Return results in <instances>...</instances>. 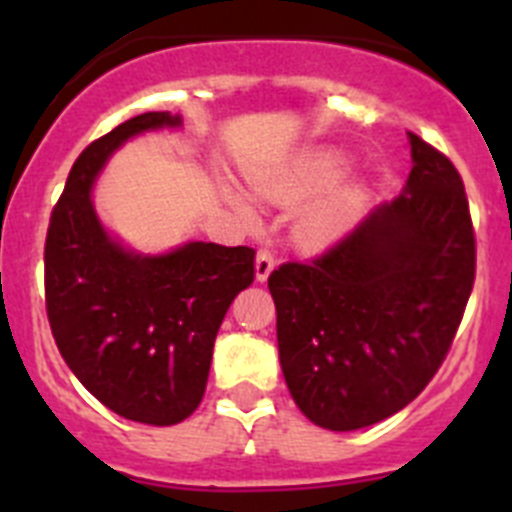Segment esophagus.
Returning <instances> with one entry per match:
<instances>
[{
    "label": "esophagus",
    "mask_w": 512,
    "mask_h": 512,
    "mask_svg": "<svg viewBox=\"0 0 512 512\" xmlns=\"http://www.w3.org/2000/svg\"><path fill=\"white\" fill-rule=\"evenodd\" d=\"M271 269H274V253H271L269 248H261V251L256 253V279H259V282H266Z\"/></svg>",
    "instance_id": "1"
}]
</instances>
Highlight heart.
Here are the masks:
<instances>
[{
	"mask_svg": "<svg viewBox=\"0 0 512 512\" xmlns=\"http://www.w3.org/2000/svg\"><path fill=\"white\" fill-rule=\"evenodd\" d=\"M348 164H351L348 156L338 148H312L277 174L259 179L256 192L264 200L277 202V205H295V202L312 200V197H318L325 189L333 187L348 171ZM230 200H233L235 210L241 212V217L253 220L256 212L246 197L230 194ZM361 202H364V189L359 184H341V187L330 189L325 197L312 202L297 220L300 241L312 248H325L330 243L341 241L359 220Z\"/></svg>",
	"mask_w": 512,
	"mask_h": 512,
	"instance_id": "b5f03b06",
	"label": "heart"
}]
</instances>
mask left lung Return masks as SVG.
<instances>
[{"label":"left lung","mask_w":512,"mask_h":512,"mask_svg":"<svg viewBox=\"0 0 512 512\" xmlns=\"http://www.w3.org/2000/svg\"><path fill=\"white\" fill-rule=\"evenodd\" d=\"M400 197L310 264L271 271L279 364L297 408L356 431L413 402L449 354L474 287V230L459 171L408 133Z\"/></svg>","instance_id":"left-lung-1"}]
</instances>
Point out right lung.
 Instances as JSON below:
<instances>
[{"instance_id":"add662e5","label":"right lung","mask_w":512,"mask_h":512,"mask_svg":"<svg viewBox=\"0 0 512 512\" xmlns=\"http://www.w3.org/2000/svg\"><path fill=\"white\" fill-rule=\"evenodd\" d=\"M182 117L146 112L89 143L45 238V310L63 361L122 418L174 425L197 410L212 346L235 295L253 282V248L192 241L143 256L99 223L92 187L112 153Z\"/></svg>"}]
</instances>
